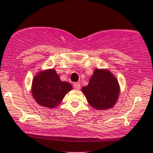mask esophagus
<instances>
[{
  "label": "esophagus",
  "instance_id": "1",
  "mask_svg": "<svg viewBox=\"0 0 153 153\" xmlns=\"http://www.w3.org/2000/svg\"><path fill=\"white\" fill-rule=\"evenodd\" d=\"M81 87V85L79 84V82H75L74 84V88H75V89H79Z\"/></svg>",
  "mask_w": 153,
  "mask_h": 153
}]
</instances>
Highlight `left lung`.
<instances>
[{"mask_svg": "<svg viewBox=\"0 0 153 153\" xmlns=\"http://www.w3.org/2000/svg\"><path fill=\"white\" fill-rule=\"evenodd\" d=\"M92 108L98 110L111 109L120 96L117 79L107 69H95L87 86L82 88Z\"/></svg>", "mask_w": 153, "mask_h": 153, "instance_id": "8db88e82", "label": "left lung"}]
</instances>
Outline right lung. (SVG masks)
Instances as JSON below:
<instances>
[{"label":"right lung","instance_id":"add662e5","mask_svg":"<svg viewBox=\"0 0 153 153\" xmlns=\"http://www.w3.org/2000/svg\"><path fill=\"white\" fill-rule=\"evenodd\" d=\"M72 89L68 82H62L54 69L42 70L32 82V95L41 106L54 108L62 102L65 95Z\"/></svg>","mask_w":153,"mask_h":153}]
</instances>
